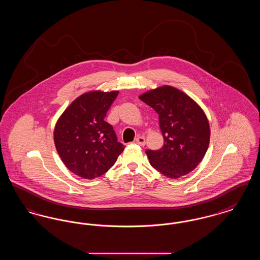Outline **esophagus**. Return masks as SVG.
<instances>
[{"label":"esophagus","mask_w":260,"mask_h":260,"mask_svg":"<svg viewBox=\"0 0 260 260\" xmlns=\"http://www.w3.org/2000/svg\"><path fill=\"white\" fill-rule=\"evenodd\" d=\"M136 142L140 146H144L145 145V138H144V136L136 137Z\"/></svg>","instance_id":"esophagus-1"}]
</instances>
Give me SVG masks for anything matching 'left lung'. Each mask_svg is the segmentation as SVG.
Masks as SVG:
<instances>
[{
    "label": "left lung",
    "mask_w": 260,
    "mask_h": 260,
    "mask_svg": "<svg viewBox=\"0 0 260 260\" xmlns=\"http://www.w3.org/2000/svg\"><path fill=\"white\" fill-rule=\"evenodd\" d=\"M139 99L158 113L164 136L160 150L146 151L151 166L173 179L191 173L210 144V124L202 107L182 90L168 85L147 90Z\"/></svg>",
    "instance_id": "1"
}]
</instances>
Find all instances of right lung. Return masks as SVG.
<instances>
[{
  "instance_id": "1",
  "label": "right lung",
  "mask_w": 260,
  "mask_h": 260,
  "mask_svg": "<svg viewBox=\"0 0 260 260\" xmlns=\"http://www.w3.org/2000/svg\"><path fill=\"white\" fill-rule=\"evenodd\" d=\"M119 90H91L78 96L58 118L53 140L66 168L93 179L106 173L124 146L117 141L111 124L104 121Z\"/></svg>"
}]
</instances>
